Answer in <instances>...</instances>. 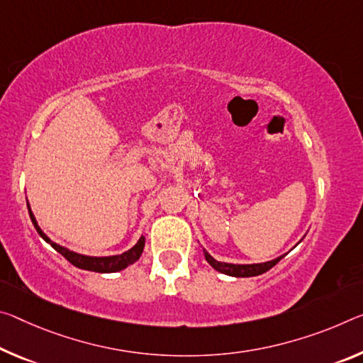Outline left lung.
I'll use <instances>...</instances> for the list:
<instances>
[{"mask_svg":"<svg viewBox=\"0 0 363 363\" xmlns=\"http://www.w3.org/2000/svg\"><path fill=\"white\" fill-rule=\"evenodd\" d=\"M203 255H205V260L208 262L211 267L216 269V272H220L223 274H228V276H234V278H250V276H258V274L267 273L268 269H272L274 264L281 260V258L286 257V254H284V255H281V257L274 258V260H269V262L242 264V263L218 262L205 249H203Z\"/></svg>","mask_w":363,"mask_h":363,"instance_id":"1","label":"left lung"}]
</instances>
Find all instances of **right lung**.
Masks as SVG:
<instances>
[{
    "label": "right lung",
    "instance_id": "1",
    "mask_svg": "<svg viewBox=\"0 0 363 363\" xmlns=\"http://www.w3.org/2000/svg\"><path fill=\"white\" fill-rule=\"evenodd\" d=\"M27 208H28V215H30V220L33 223V226H35L37 233L42 235V239L45 242H48L51 247L56 252H60V254L66 258L67 262H71L74 267H77L80 269H87V272H96V273H116L121 272V269L128 268L129 264L135 263L139 260L142 252H143V247H145V238L140 235V239L137 240V244L134 247H130L129 250L123 252V254H118V255H109V257H90V255H84V254H77V252H74L71 249H67L65 245H60L51 240L47 234L42 231V228L38 226V223L35 220V215L32 213L30 205L27 202Z\"/></svg>",
    "mask_w": 363,
    "mask_h": 363
}]
</instances>
